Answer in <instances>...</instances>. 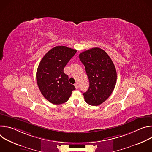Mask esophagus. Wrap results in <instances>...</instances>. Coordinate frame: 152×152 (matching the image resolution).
<instances>
[{"label":"esophagus","mask_w":152,"mask_h":152,"mask_svg":"<svg viewBox=\"0 0 152 152\" xmlns=\"http://www.w3.org/2000/svg\"><path fill=\"white\" fill-rule=\"evenodd\" d=\"M75 88H76V89H77V88H78V83H76L75 84Z\"/></svg>","instance_id":"obj_1"}]
</instances>
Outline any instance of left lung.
Here are the masks:
<instances>
[{
    "mask_svg": "<svg viewBox=\"0 0 152 152\" xmlns=\"http://www.w3.org/2000/svg\"><path fill=\"white\" fill-rule=\"evenodd\" d=\"M79 58L84 65L90 82L89 88L83 93L86 102L97 106L112 94L117 82L114 64L106 52L95 48L80 53Z\"/></svg>",
    "mask_w": 152,
    "mask_h": 152,
    "instance_id": "1",
    "label": "left lung"
}]
</instances>
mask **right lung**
Here are the masks:
<instances>
[{
  "mask_svg": "<svg viewBox=\"0 0 152 152\" xmlns=\"http://www.w3.org/2000/svg\"><path fill=\"white\" fill-rule=\"evenodd\" d=\"M76 52L66 46H56L50 50L39 64L36 74L37 85L42 96L53 104L66 102L75 90L64 69Z\"/></svg>",
  "mask_w": 152,
  "mask_h": 152,
  "instance_id": "right-lung-1",
  "label": "right lung"
}]
</instances>
